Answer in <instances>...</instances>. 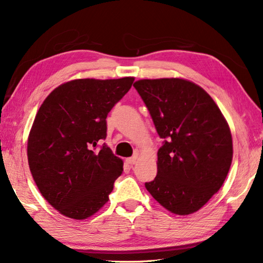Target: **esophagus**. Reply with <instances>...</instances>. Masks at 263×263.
Listing matches in <instances>:
<instances>
[{"label": "esophagus", "mask_w": 263, "mask_h": 263, "mask_svg": "<svg viewBox=\"0 0 263 263\" xmlns=\"http://www.w3.org/2000/svg\"><path fill=\"white\" fill-rule=\"evenodd\" d=\"M136 161H137V155H135V157H132V158H128V159H126V162L128 163V164H135L136 163Z\"/></svg>", "instance_id": "1"}]
</instances>
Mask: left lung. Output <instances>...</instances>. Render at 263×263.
Here are the masks:
<instances>
[{
    "label": "left lung",
    "instance_id": "8db88e82",
    "mask_svg": "<svg viewBox=\"0 0 263 263\" xmlns=\"http://www.w3.org/2000/svg\"><path fill=\"white\" fill-rule=\"evenodd\" d=\"M133 87L151 114L162 146L158 174L145 186L168 211H198L228 176L233 157L228 122L211 96L183 79L139 80Z\"/></svg>",
    "mask_w": 263,
    "mask_h": 263
}]
</instances>
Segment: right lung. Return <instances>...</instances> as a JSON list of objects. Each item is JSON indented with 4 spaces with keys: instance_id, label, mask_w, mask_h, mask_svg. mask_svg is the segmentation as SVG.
Segmentation results:
<instances>
[{
    "instance_id": "obj_1",
    "label": "right lung",
    "mask_w": 263,
    "mask_h": 263,
    "mask_svg": "<svg viewBox=\"0 0 263 263\" xmlns=\"http://www.w3.org/2000/svg\"><path fill=\"white\" fill-rule=\"evenodd\" d=\"M133 81L73 80L39 108L28 139L29 166L43 197L61 215L86 219L109 201L123 161L99 142L106 138V116Z\"/></svg>"
}]
</instances>
